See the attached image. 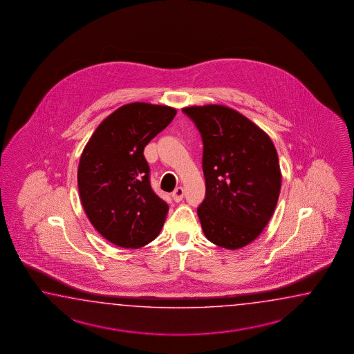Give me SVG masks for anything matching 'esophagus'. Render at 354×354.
<instances>
[{
    "mask_svg": "<svg viewBox=\"0 0 354 354\" xmlns=\"http://www.w3.org/2000/svg\"><path fill=\"white\" fill-rule=\"evenodd\" d=\"M183 195H185V191H183V188L177 187L174 191V194H172V197H174V201L176 203H180V200L183 198Z\"/></svg>",
    "mask_w": 354,
    "mask_h": 354,
    "instance_id": "obj_1",
    "label": "esophagus"
}]
</instances>
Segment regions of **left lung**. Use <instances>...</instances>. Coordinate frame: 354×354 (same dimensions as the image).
I'll use <instances>...</instances> for the list:
<instances>
[{
	"label": "left lung",
	"instance_id": "left-lung-1",
	"mask_svg": "<svg viewBox=\"0 0 354 354\" xmlns=\"http://www.w3.org/2000/svg\"><path fill=\"white\" fill-rule=\"evenodd\" d=\"M182 111L203 138L206 196L197 215L203 234L221 248H243L263 232L279 201L277 151L262 129L230 107Z\"/></svg>",
	"mask_w": 354,
	"mask_h": 354
}]
</instances>
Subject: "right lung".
<instances>
[{"label":"right lung","mask_w":354,"mask_h":354,"mask_svg":"<svg viewBox=\"0 0 354 354\" xmlns=\"http://www.w3.org/2000/svg\"><path fill=\"white\" fill-rule=\"evenodd\" d=\"M176 113L145 102L121 106L83 149L77 172L83 209L98 233L118 247H144L165 224L168 205L151 189L143 151Z\"/></svg>","instance_id":"obj_1"}]
</instances>
